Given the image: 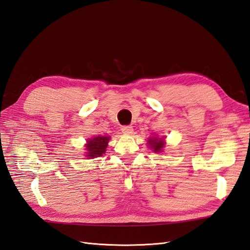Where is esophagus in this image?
Masks as SVG:
<instances>
[{"mask_svg":"<svg viewBox=\"0 0 250 250\" xmlns=\"http://www.w3.org/2000/svg\"><path fill=\"white\" fill-rule=\"evenodd\" d=\"M121 130H122V132L125 134H131L133 131V128L132 126H123L121 128Z\"/></svg>","mask_w":250,"mask_h":250,"instance_id":"esophagus-1","label":"esophagus"}]
</instances>
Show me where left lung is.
Listing matches in <instances>:
<instances>
[{
  "instance_id": "obj_1",
  "label": "left lung",
  "mask_w": 250,
  "mask_h": 250,
  "mask_svg": "<svg viewBox=\"0 0 250 250\" xmlns=\"http://www.w3.org/2000/svg\"><path fill=\"white\" fill-rule=\"evenodd\" d=\"M148 144L150 148L152 149V151L156 153L163 152V149L165 147V141L164 139H158V138H149L148 140Z\"/></svg>"
}]
</instances>
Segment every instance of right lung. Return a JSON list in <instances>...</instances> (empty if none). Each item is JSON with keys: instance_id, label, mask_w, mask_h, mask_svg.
I'll return each mask as SVG.
<instances>
[{"instance_id": "obj_1", "label": "right lung", "mask_w": 250, "mask_h": 250, "mask_svg": "<svg viewBox=\"0 0 250 250\" xmlns=\"http://www.w3.org/2000/svg\"><path fill=\"white\" fill-rule=\"evenodd\" d=\"M109 137H103V135H97L95 138L87 140L86 147V157L87 158H95L98 156H102L106 151L107 144L109 142Z\"/></svg>"}]
</instances>
